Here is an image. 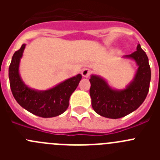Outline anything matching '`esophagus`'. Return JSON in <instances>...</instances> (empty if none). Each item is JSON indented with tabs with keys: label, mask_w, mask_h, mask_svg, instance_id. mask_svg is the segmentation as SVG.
<instances>
[{
	"label": "esophagus",
	"mask_w": 160,
	"mask_h": 160,
	"mask_svg": "<svg viewBox=\"0 0 160 160\" xmlns=\"http://www.w3.org/2000/svg\"><path fill=\"white\" fill-rule=\"evenodd\" d=\"M90 73H91V70H89V69H84L82 71V75L84 78H89V76L90 75Z\"/></svg>",
	"instance_id": "34e87169"
}]
</instances>
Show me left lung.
<instances>
[{
	"instance_id": "obj_1",
	"label": "left lung",
	"mask_w": 160,
	"mask_h": 160,
	"mask_svg": "<svg viewBox=\"0 0 160 160\" xmlns=\"http://www.w3.org/2000/svg\"><path fill=\"white\" fill-rule=\"evenodd\" d=\"M123 58L135 61L137 68L133 79L125 88L111 87L106 79L96 74L90 78V94L94 111L101 116L119 118L131 114L140 107L149 91L151 68L146 53L137 46L136 51Z\"/></svg>"
}]
</instances>
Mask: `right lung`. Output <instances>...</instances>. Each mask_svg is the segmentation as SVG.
<instances>
[{
	"label": "right lung",
	"instance_id": "add662e5",
	"mask_svg": "<svg viewBox=\"0 0 160 160\" xmlns=\"http://www.w3.org/2000/svg\"><path fill=\"white\" fill-rule=\"evenodd\" d=\"M25 44L14 53L8 68V78L12 95L21 107L37 116L52 118L58 116L67 110L70 98L81 81L80 73L66 79L46 90L29 87L22 80L19 72L21 58Z\"/></svg>",
	"mask_w": 160,
	"mask_h": 160
}]
</instances>
